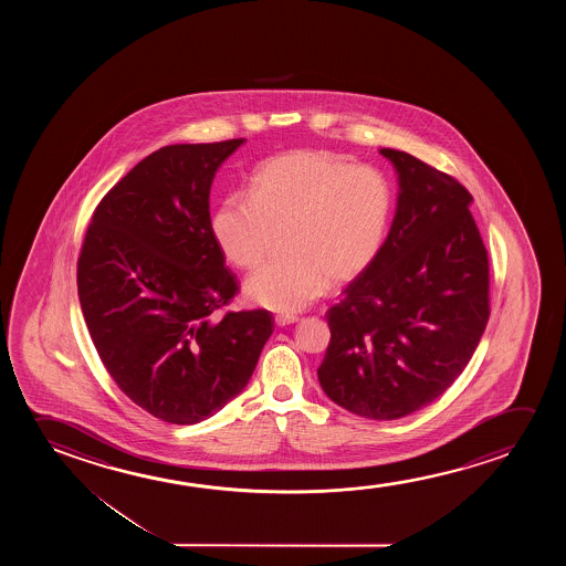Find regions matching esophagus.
Listing matches in <instances>:
<instances>
[{
  "instance_id": "34e87169",
  "label": "esophagus",
  "mask_w": 566,
  "mask_h": 566,
  "mask_svg": "<svg viewBox=\"0 0 566 566\" xmlns=\"http://www.w3.org/2000/svg\"><path fill=\"white\" fill-rule=\"evenodd\" d=\"M297 321H300V318L295 317V315H276V317H274L276 326L294 325Z\"/></svg>"
}]
</instances>
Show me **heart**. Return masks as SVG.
<instances>
[{
  "label": "heart",
  "mask_w": 566,
  "mask_h": 566,
  "mask_svg": "<svg viewBox=\"0 0 566 566\" xmlns=\"http://www.w3.org/2000/svg\"><path fill=\"white\" fill-rule=\"evenodd\" d=\"M392 210L387 178L326 150L272 156L251 179V197L228 195L212 214V235L230 263L253 271L274 233L284 256L245 282V295L272 311L305 310L356 279L379 253Z\"/></svg>",
  "instance_id": "heart-1"
}]
</instances>
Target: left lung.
Wrapping results in <instances>:
<instances>
[{"label": "left lung", "mask_w": 566, "mask_h": 566, "mask_svg": "<svg viewBox=\"0 0 566 566\" xmlns=\"http://www.w3.org/2000/svg\"><path fill=\"white\" fill-rule=\"evenodd\" d=\"M398 176L387 240L326 313L325 395L369 419L433 402L464 371L489 318V261L457 179L380 148Z\"/></svg>", "instance_id": "8db88e82"}]
</instances>
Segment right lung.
I'll return each mask as SVG.
<instances>
[{"instance_id":"1","label":"right lung","mask_w":566,"mask_h":566,"mask_svg":"<svg viewBox=\"0 0 566 566\" xmlns=\"http://www.w3.org/2000/svg\"><path fill=\"white\" fill-rule=\"evenodd\" d=\"M245 139L170 145L96 207L77 263L78 302L102 364L155 418L191 426L248 387L274 321L218 315L238 292L210 228V187Z\"/></svg>"}]
</instances>
